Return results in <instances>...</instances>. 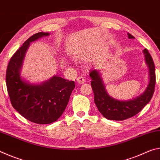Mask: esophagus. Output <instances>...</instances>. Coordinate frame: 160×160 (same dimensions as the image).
<instances>
[{"mask_svg": "<svg viewBox=\"0 0 160 160\" xmlns=\"http://www.w3.org/2000/svg\"><path fill=\"white\" fill-rule=\"evenodd\" d=\"M77 82L79 83V84H82L85 82V78L82 75H80V76H78L77 78Z\"/></svg>", "mask_w": 160, "mask_h": 160, "instance_id": "esophagus-1", "label": "esophagus"}]
</instances>
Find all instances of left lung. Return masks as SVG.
Returning a JSON list of instances; mask_svg holds the SVG:
<instances>
[{
    "label": "left lung",
    "mask_w": 160,
    "mask_h": 160,
    "mask_svg": "<svg viewBox=\"0 0 160 160\" xmlns=\"http://www.w3.org/2000/svg\"><path fill=\"white\" fill-rule=\"evenodd\" d=\"M129 39L134 37L128 33ZM145 61L149 68L150 82L144 93L130 101H119L110 97L105 90L102 78L98 70H92L90 76L92 79L91 86L94 95V103L99 112L104 117L109 120L123 121L132 117L138 113L152 97L156 82L155 63L147 48L143 50Z\"/></svg>",
    "instance_id": "obj_1"
}]
</instances>
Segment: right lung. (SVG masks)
Listing matches in <instances>:
<instances>
[{"mask_svg":"<svg viewBox=\"0 0 160 160\" xmlns=\"http://www.w3.org/2000/svg\"><path fill=\"white\" fill-rule=\"evenodd\" d=\"M48 35L47 32H39L25 41L10 58L5 75L13 108L26 119L38 124H48L57 120L66 109L75 88L74 81L59 76L41 85H31L21 79L20 70L30 42Z\"/></svg>","mask_w":160,"mask_h":160,"instance_id":"1","label":"right lung"}]
</instances>
